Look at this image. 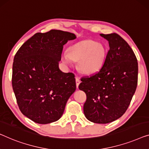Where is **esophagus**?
I'll use <instances>...</instances> for the list:
<instances>
[{"label":"esophagus","instance_id":"34e87169","mask_svg":"<svg viewBox=\"0 0 149 149\" xmlns=\"http://www.w3.org/2000/svg\"><path fill=\"white\" fill-rule=\"evenodd\" d=\"M80 83H81V80H80V79L78 78V77H76V85H77V89L79 88V85Z\"/></svg>","mask_w":149,"mask_h":149}]
</instances>
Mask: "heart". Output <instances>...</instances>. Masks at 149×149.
Listing matches in <instances>:
<instances>
[{
  "mask_svg": "<svg viewBox=\"0 0 149 149\" xmlns=\"http://www.w3.org/2000/svg\"><path fill=\"white\" fill-rule=\"evenodd\" d=\"M106 49L102 44L87 40L73 45L68 52H64L62 58L66 64L79 61V69L85 74H92L100 70L104 64Z\"/></svg>",
  "mask_w": 149,
  "mask_h": 149,
  "instance_id": "1",
  "label": "heart"
}]
</instances>
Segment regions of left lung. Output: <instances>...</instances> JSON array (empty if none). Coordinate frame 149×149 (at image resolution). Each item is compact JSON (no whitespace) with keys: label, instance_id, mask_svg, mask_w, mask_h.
<instances>
[{"label":"left lung","instance_id":"obj_1","mask_svg":"<svg viewBox=\"0 0 149 149\" xmlns=\"http://www.w3.org/2000/svg\"><path fill=\"white\" fill-rule=\"evenodd\" d=\"M100 36L109 43L104 64L97 73L81 79L79 88L87 95L84 114L89 121L107 124L128 109L136 89L138 62L128 43L116 33Z\"/></svg>","mask_w":149,"mask_h":149}]
</instances>
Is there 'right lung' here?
<instances>
[{"label":"right lung","instance_id":"right-lung-1","mask_svg":"<svg viewBox=\"0 0 149 149\" xmlns=\"http://www.w3.org/2000/svg\"><path fill=\"white\" fill-rule=\"evenodd\" d=\"M76 38L75 34L61 30L37 33L15 56L13 89L21 113L34 122L58 120L76 90L74 75L59 68L63 46Z\"/></svg>","mask_w":149,"mask_h":149}]
</instances>
